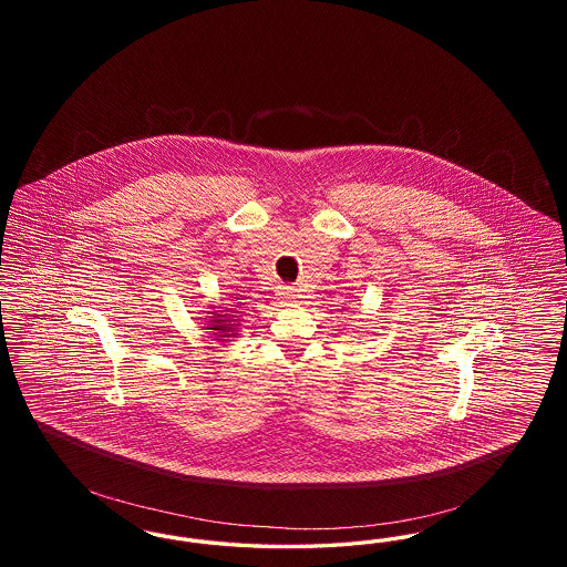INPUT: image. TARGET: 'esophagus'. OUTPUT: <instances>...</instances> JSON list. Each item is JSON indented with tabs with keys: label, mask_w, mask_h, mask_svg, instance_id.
<instances>
[{
	"label": "esophagus",
	"mask_w": 567,
	"mask_h": 567,
	"mask_svg": "<svg viewBox=\"0 0 567 567\" xmlns=\"http://www.w3.org/2000/svg\"><path fill=\"white\" fill-rule=\"evenodd\" d=\"M280 296L285 297L287 301H296L299 293H297V289H293V287H282V289H280Z\"/></svg>",
	"instance_id": "34e87169"
}]
</instances>
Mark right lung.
<instances>
[{
    "label": "right lung",
    "mask_w": 567,
    "mask_h": 567,
    "mask_svg": "<svg viewBox=\"0 0 567 567\" xmlns=\"http://www.w3.org/2000/svg\"><path fill=\"white\" fill-rule=\"evenodd\" d=\"M218 308L220 306H210L208 317H206V321H208L206 329L213 331L216 342H229V338H238V324H240L238 315L240 312H236V308H225V310H218Z\"/></svg>",
    "instance_id": "1"
}]
</instances>
